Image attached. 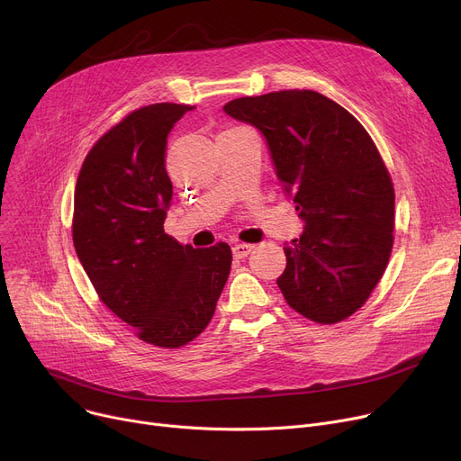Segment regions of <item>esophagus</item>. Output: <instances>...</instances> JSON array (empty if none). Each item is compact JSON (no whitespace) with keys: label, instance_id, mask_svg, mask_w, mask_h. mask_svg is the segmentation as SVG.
I'll return each instance as SVG.
<instances>
[{"label":"esophagus","instance_id":"esophagus-1","mask_svg":"<svg viewBox=\"0 0 461 461\" xmlns=\"http://www.w3.org/2000/svg\"><path fill=\"white\" fill-rule=\"evenodd\" d=\"M233 256L237 258V259H243V258H247L252 250H254V247L252 245H247V243H237V245H233Z\"/></svg>","mask_w":461,"mask_h":461}]
</instances>
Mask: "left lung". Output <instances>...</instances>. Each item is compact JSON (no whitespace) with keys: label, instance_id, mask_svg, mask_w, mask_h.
Returning <instances> with one entry per match:
<instances>
[{"label":"left lung","instance_id":"obj_1","mask_svg":"<svg viewBox=\"0 0 461 461\" xmlns=\"http://www.w3.org/2000/svg\"><path fill=\"white\" fill-rule=\"evenodd\" d=\"M224 112L267 140L284 190L304 221L276 284L287 304L336 323L365 304L394 243V186L374 140L338 103L310 89L230 101Z\"/></svg>","mask_w":461,"mask_h":461}]
</instances>
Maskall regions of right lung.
I'll use <instances>...</instances> for the list:
<instances>
[{"mask_svg": "<svg viewBox=\"0 0 461 461\" xmlns=\"http://www.w3.org/2000/svg\"><path fill=\"white\" fill-rule=\"evenodd\" d=\"M192 106L158 103L119 121L87 153L75 190L72 240L95 292L140 340L181 348L209 325L231 249L179 245L164 233L174 186L167 134Z\"/></svg>", "mask_w": 461, "mask_h": 461, "instance_id": "right-lung-1", "label": "right lung"}]
</instances>
